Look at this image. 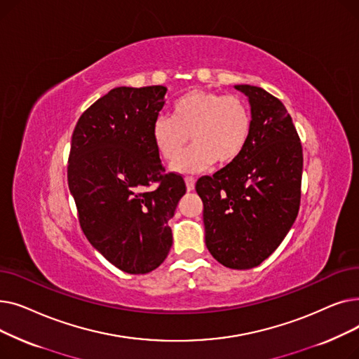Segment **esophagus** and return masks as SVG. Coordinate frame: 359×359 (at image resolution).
Returning <instances> with one entry per match:
<instances>
[{
	"instance_id": "esophagus-1",
	"label": "esophagus",
	"mask_w": 359,
	"mask_h": 359,
	"mask_svg": "<svg viewBox=\"0 0 359 359\" xmlns=\"http://www.w3.org/2000/svg\"><path fill=\"white\" fill-rule=\"evenodd\" d=\"M184 182H186V187H187V191H194L195 189V179L194 177H186L184 179Z\"/></svg>"
}]
</instances>
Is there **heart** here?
<instances>
[{
    "instance_id": "b5f03b06",
    "label": "heart",
    "mask_w": 359,
    "mask_h": 359,
    "mask_svg": "<svg viewBox=\"0 0 359 359\" xmlns=\"http://www.w3.org/2000/svg\"><path fill=\"white\" fill-rule=\"evenodd\" d=\"M252 134V116L237 96L211 90H191L172 107V118L153 123V141L160 156L176 161L191 142L194 147L173 165L176 172L194 173L217 163H234Z\"/></svg>"
}]
</instances>
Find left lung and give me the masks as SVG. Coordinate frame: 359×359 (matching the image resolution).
<instances>
[{
    "instance_id": "1",
    "label": "left lung",
    "mask_w": 359,
    "mask_h": 359,
    "mask_svg": "<svg viewBox=\"0 0 359 359\" xmlns=\"http://www.w3.org/2000/svg\"><path fill=\"white\" fill-rule=\"evenodd\" d=\"M249 97L252 134L243 154L202 176L205 244L221 265L250 269L268 259L298 215L303 148L290 113L266 90L234 86Z\"/></svg>"
}]
</instances>
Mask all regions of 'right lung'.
Here are the masks:
<instances>
[{"mask_svg": "<svg viewBox=\"0 0 359 359\" xmlns=\"http://www.w3.org/2000/svg\"><path fill=\"white\" fill-rule=\"evenodd\" d=\"M165 91L113 88L72 132L68 186L81 230L111 265L132 275L154 271L167 257L173 244L168 221L186 194L180 175L164 173L153 141Z\"/></svg>", "mask_w": 359, "mask_h": 359, "instance_id": "add662e5", "label": "right lung"}]
</instances>
